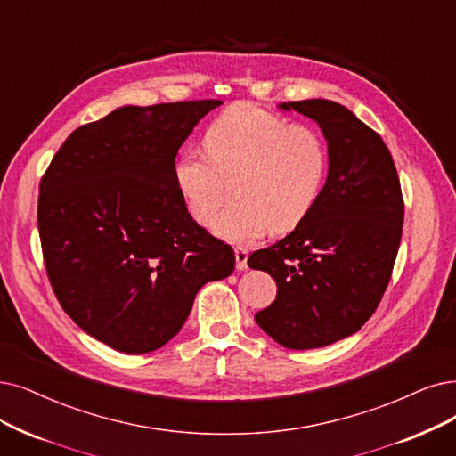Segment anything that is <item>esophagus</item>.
<instances>
[{"instance_id": "34e87169", "label": "esophagus", "mask_w": 456, "mask_h": 456, "mask_svg": "<svg viewBox=\"0 0 456 456\" xmlns=\"http://www.w3.org/2000/svg\"><path fill=\"white\" fill-rule=\"evenodd\" d=\"M247 260H248V250L243 247H235V267H238V271H245L248 267Z\"/></svg>"}]
</instances>
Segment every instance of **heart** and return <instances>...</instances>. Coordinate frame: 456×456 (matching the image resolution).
Masks as SVG:
<instances>
[{
  "mask_svg": "<svg viewBox=\"0 0 456 456\" xmlns=\"http://www.w3.org/2000/svg\"><path fill=\"white\" fill-rule=\"evenodd\" d=\"M206 153L187 151L174 175L191 216L233 243H252L267 230H294L322 194L330 151L323 136L306 125L235 102L218 114L202 138Z\"/></svg>",
  "mask_w": 456,
  "mask_h": 456,
  "instance_id": "b5f03b06",
  "label": "heart"
}]
</instances>
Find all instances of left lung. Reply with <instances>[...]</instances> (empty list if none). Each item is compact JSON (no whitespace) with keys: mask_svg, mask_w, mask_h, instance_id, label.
<instances>
[{"mask_svg":"<svg viewBox=\"0 0 456 456\" xmlns=\"http://www.w3.org/2000/svg\"><path fill=\"white\" fill-rule=\"evenodd\" d=\"M327 140L330 174L313 211L286 238L252 252L248 267L275 279L277 297L254 320L289 350H313L359 331L391 281L404 198L384 140L348 108L289 101Z\"/></svg>","mask_w":456,"mask_h":456,"instance_id":"1","label":"left lung"}]
</instances>
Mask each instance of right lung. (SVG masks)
<instances>
[{"label":"right lung","mask_w":456,"mask_h":456,"mask_svg":"<svg viewBox=\"0 0 456 456\" xmlns=\"http://www.w3.org/2000/svg\"><path fill=\"white\" fill-rule=\"evenodd\" d=\"M223 101L123 106L78 126L39 185L46 275L63 311L123 354L165 346L198 289L232 275L230 245L189 215L175 155Z\"/></svg>","instance_id":"1"}]
</instances>
